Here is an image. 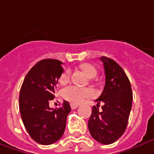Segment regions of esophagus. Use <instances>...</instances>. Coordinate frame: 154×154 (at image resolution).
<instances>
[{
	"label": "esophagus",
	"mask_w": 154,
	"mask_h": 154,
	"mask_svg": "<svg viewBox=\"0 0 154 154\" xmlns=\"http://www.w3.org/2000/svg\"><path fill=\"white\" fill-rule=\"evenodd\" d=\"M77 107H78V105H77V104L71 103V108H72V109H76Z\"/></svg>",
	"instance_id": "34e87169"
}]
</instances>
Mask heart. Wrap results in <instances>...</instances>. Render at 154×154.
Masks as SVG:
<instances>
[{"label":"heart","mask_w":154,"mask_h":154,"mask_svg":"<svg viewBox=\"0 0 154 154\" xmlns=\"http://www.w3.org/2000/svg\"><path fill=\"white\" fill-rule=\"evenodd\" d=\"M80 68L88 77H94L97 75V70L91 64H82ZM69 78H70V72L66 71L60 77V82L65 83L68 81ZM61 95L66 100L74 104H78L85 101L87 99L94 97V91L90 88H82L75 85H70L64 88L61 91Z\"/></svg>","instance_id":"obj_1"}]
</instances>
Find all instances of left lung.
I'll use <instances>...</instances> for the list:
<instances>
[{
  "label": "left lung",
  "mask_w": 154,
  "mask_h": 154,
  "mask_svg": "<svg viewBox=\"0 0 154 154\" xmlns=\"http://www.w3.org/2000/svg\"><path fill=\"white\" fill-rule=\"evenodd\" d=\"M105 73L103 93L96 99L97 107L92 109L88 130L91 136L102 144H111L121 137L127 126L131 109L132 91L129 79L114 60L102 56ZM103 103L102 109H98Z\"/></svg>",
  "instance_id": "obj_1"
}]
</instances>
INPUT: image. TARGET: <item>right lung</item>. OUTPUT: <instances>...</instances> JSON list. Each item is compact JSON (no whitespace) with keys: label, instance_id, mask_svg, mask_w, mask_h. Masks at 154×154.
Here are the masks:
<instances>
[{"label":"right lung","instance_id":"add662e5","mask_svg":"<svg viewBox=\"0 0 154 154\" xmlns=\"http://www.w3.org/2000/svg\"><path fill=\"white\" fill-rule=\"evenodd\" d=\"M61 64L54 59L38 61L26 75L20 89L19 109L23 125L29 136L42 145L52 144L62 137L71 112L67 101L56 109L49 106L63 72Z\"/></svg>","mask_w":154,"mask_h":154}]
</instances>
